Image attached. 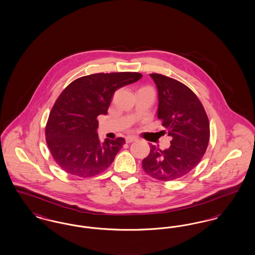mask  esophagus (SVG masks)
Masks as SVG:
<instances>
[{"instance_id":"esophagus-1","label":"esophagus","mask_w":255,"mask_h":255,"mask_svg":"<svg viewBox=\"0 0 255 255\" xmlns=\"http://www.w3.org/2000/svg\"><path fill=\"white\" fill-rule=\"evenodd\" d=\"M136 139H137V137L134 136V135H128V136H126V142H127V143L133 142V141L136 140Z\"/></svg>"}]
</instances>
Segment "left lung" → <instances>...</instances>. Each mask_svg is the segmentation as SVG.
<instances>
[{
    "label": "left lung",
    "instance_id": "1",
    "mask_svg": "<svg viewBox=\"0 0 255 255\" xmlns=\"http://www.w3.org/2000/svg\"><path fill=\"white\" fill-rule=\"evenodd\" d=\"M150 76L158 90V119L172 140L164 150L151 144L142 168L157 180L173 181L201 161L209 141V122L201 101L188 87L162 74Z\"/></svg>",
    "mask_w": 255,
    "mask_h": 255
}]
</instances>
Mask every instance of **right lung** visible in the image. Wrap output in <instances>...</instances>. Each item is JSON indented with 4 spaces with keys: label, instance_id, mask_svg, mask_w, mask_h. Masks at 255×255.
Here are the masks:
<instances>
[{
    "label": "right lung",
    "instance_id": "obj_1",
    "mask_svg": "<svg viewBox=\"0 0 255 255\" xmlns=\"http://www.w3.org/2000/svg\"><path fill=\"white\" fill-rule=\"evenodd\" d=\"M142 77L138 73H95L68 86L55 101L46 126L52 158L67 173L89 178L107 169L125 143L123 137L99 141V115H107L114 93Z\"/></svg>",
    "mask_w": 255,
    "mask_h": 255
}]
</instances>
